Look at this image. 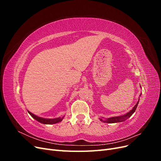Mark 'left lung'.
<instances>
[{
    "label": "left lung",
    "instance_id": "8db88e82",
    "mask_svg": "<svg viewBox=\"0 0 161 161\" xmlns=\"http://www.w3.org/2000/svg\"><path fill=\"white\" fill-rule=\"evenodd\" d=\"M141 87V86H140ZM140 99V98H139ZM139 100L138 101L137 103L136 104V105L134 107V108H132V109H131L128 113L125 114V115H120V116H117V117H112V118H107L105 119H103V118H99V119L103 121V122L104 123H108V124H112V123H118V122H121V121H125V119H127L128 118H129L130 117H131V115H132V114L134 113L136 108H137V106L138 105V102H139Z\"/></svg>",
    "mask_w": 161,
    "mask_h": 161
}]
</instances>
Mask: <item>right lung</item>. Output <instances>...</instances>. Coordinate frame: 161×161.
I'll use <instances>...</instances> for the list:
<instances>
[{
  "label": "right lung",
  "instance_id": "obj_1",
  "mask_svg": "<svg viewBox=\"0 0 161 161\" xmlns=\"http://www.w3.org/2000/svg\"><path fill=\"white\" fill-rule=\"evenodd\" d=\"M27 111L33 119H35L36 120L39 121V122H40L42 124H54L56 123H59L63 119V118H64V116L60 117V118H54V119H46V118H40V117H38L36 115H34L33 114L31 113L30 111Z\"/></svg>",
  "mask_w": 161,
  "mask_h": 161
}]
</instances>
